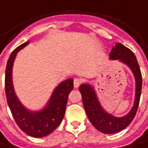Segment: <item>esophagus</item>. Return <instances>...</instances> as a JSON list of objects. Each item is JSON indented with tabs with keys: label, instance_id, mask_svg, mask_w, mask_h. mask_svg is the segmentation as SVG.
<instances>
[{
	"label": "esophagus",
	"instance_id": "obj_1",
	"mask_svg": "<svg viewBox=\"0 0 148 148\" xmlns=\"http://www.w3.org/2000/svg\"><path fill=\"white\" fill-rule=\"evenodd\" d=\"M82 84V80L80 78H75L74 79V82H73V84H74V87L75 88H78L80 86V84Z\"/></svg>",
	"mask_w": 148,
	"mask_h": 148
}]
</instances>
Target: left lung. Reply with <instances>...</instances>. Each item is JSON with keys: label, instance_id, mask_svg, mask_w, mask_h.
Returning <instances> with one entry per match:
<instances>
[{"label": "left lung", "instance_id": "1", "mask_svg": "<svg viewBox=\"0 0 148 148\" xmlns=\"http://www.w3.org/2000/svg\"><path fill=\"white\" fill-rule=\"evenodd\" d=\"M110 58L111 59H120L130 67L134 72L136 81V93L134 104L131 111L126 116L117 118L106 113L102 109L92 87L88 84H82L79 87L84 107L90 121L97 130L104 134H114L120 132L132 122L138 110L142 87V76L140 69L136 57L130 49L120 43H117L115 46L112 48Z\"/></svg>", "mask_w": 148, "mask_h": 148}]
</instances>
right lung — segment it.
<instances>
[{
    "label": "right lung",
    "instance_id": "add662e5",
    "mask_svg": "<svg viewBox=\"0 0 148 148\" xmlns=\"http://www.w3.org/2000/svg\"><path fill=\"white\" fill-rule=\"evenodd\" d=\"M26 42L15 48L8 60L5 73V92L7 102L13 117L19 127L32 137H44L53 132L62 121L68 95L73 89V79L70 78L61 83L54 90L49 103L45 110L33 113L27 111L17 99L12 83V68L17 52L26 46Z\"/></svg>",
    "mask_w": 148,
    "mask_h": 148
}]
</instances>
